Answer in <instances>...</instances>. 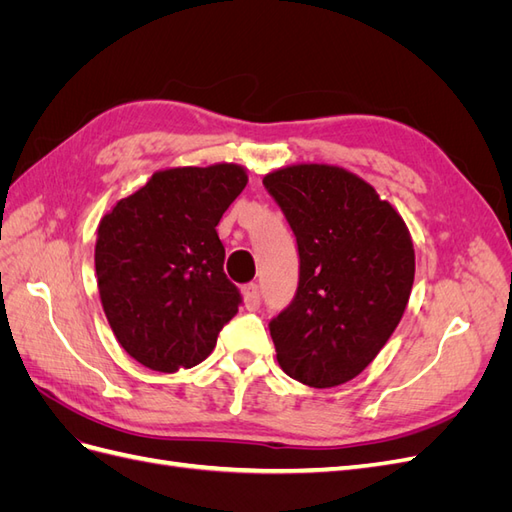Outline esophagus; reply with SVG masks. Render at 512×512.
Listing matches in <instances>:
<instances>
[{"mask_svg": "<svg viewBox=\"0 0 512 512\" xmlns=\"http://www.w3.org/2000/svg\"><path fill=\"white\" fill-rule=\"evenodd\" d=\"M241 292H243L245 307L250 309V312H256V309L260 307V288H258V284H245Z\"/></svg>", "mask_w": 512, "mask_h": 512, "instance_id": "1", "label": "esophagus"}]
</instances>
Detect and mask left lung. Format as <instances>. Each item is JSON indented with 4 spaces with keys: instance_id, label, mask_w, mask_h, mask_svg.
Segmentation results:
<instances>
[{
    "instance_id": "1",
    "label": "left lung",
    "mask_w": 512,
    "mask_h": 512,
    "mask_svg": "<svg viewBox=\"0 0 512 512\" xmlns=\"http://www.w3.org/2000/svg\"><path fill=\"white\" fill-rule=\"evenodd\" d=\"M262 183L299 247L297 294L269 322L277 363L294 380L331 389L376 359L406 312L414 284L408 226L339 166L294 164Z\"/></svg>"
}]
</instances>
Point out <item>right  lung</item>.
Returning <instances> with one entry per match:
<instances>
[{"label":"right lung","instance_id":"add662e5","mask_svg":"<svg viewBox=\"0 0 512 512\" xmlns=\"http://www.w3.org/2000/svg\"><path fill=\"white\" fill-rule=\"evenodd\" d=\"M245 185V168L226 162L158 170L100 220V301L141 365L173 374L203 363L239 312L215 226Z\"/></svg>","mask_w":512,"mask_h":512}]
</instances>
